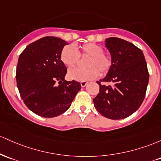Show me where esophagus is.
I'll use <instances>...</instances> for the list:
<instances>
[{"mask_svg":"<svg viewBox=\"0 0 161 161\" xmlns=\"http://www.w3.org/2000/svg\"><path fill=\"white\" fill-rule=\"evenodd\" d=\"M86 84H87V82H86V81H81L80 82V85L82 87H84Z\"/></svg>","mask_w":161,"mask_h":161,"instance_id":"1","label":"esophagus"}]
</instances>
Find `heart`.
Listing matches in <instances>:
<instances>
[{
    "mask_svg": "<svg viewBox=\"0 0 161 161\" xmlns=\"http://www.w3.org/2000/svg\"><path fill=\"white\" fill-rule=\"evenodd\" d=\"M80 56H89L86 60L87 68H71L68 72V78L77 81H86L95 79L99 75H107L113 67V57L104 52L103 47L97 43L89 42L76 48L73 45H67L61 49L60 59L67 67L77 64Z\"/></svg>",
    "mask_w": 161,
    "mask_h": 161,
    "instance_id": "heart-1",
    "label": "heart"
}]
</instances>
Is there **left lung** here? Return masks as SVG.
<instances>
[{"label": "left lung", "mask_w": 161, "mask_h": 161, "mask_svg": "<svg viewBox=\"0 0 161 161\" xmlns=\"http://www.w3.org/2000/svg\"><path fill=\"white\" fill-rule=\"evenodd\" d=\"M113 57L111 70L97 81L100 92L93 103L101 115L110 119H122L135 113L143 103L149 80L144 54L132 43L116 37L106 39ZM111 82L112 86L101 83Z\"/></svg>", "instance_id": "obj_1"}]
</instances>
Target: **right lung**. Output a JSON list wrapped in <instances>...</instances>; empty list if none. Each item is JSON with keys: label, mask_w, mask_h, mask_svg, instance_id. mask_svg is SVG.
Returning <instances> with one entry per match:
<instances>
[{"label": "right lung", "mask_w": 161, "mask_h": 161, "mask_svg": "<svg viewBox=\"0 0 161 161\" xmlns=\"http://www.w3.org/2000/svg\"><path fill=\"white\" fill-rule=\"evenodd\" d=\"M65 45L59 38L43 37L27 46L18 59L16 79L21 98L29 109L45 118L64 113L81 88L77 81L64 80L67 68L60 54Z\"/></svg>", "instance_id": "obj_1"}]
</instances>
